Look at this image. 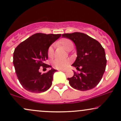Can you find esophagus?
<instances>
[{"label": "esophagus", "mask_w": 121, "mask_h": 121, "mask_svg": "<svg viewBox=\"0 0 121 121\" xmlns=\"http://www.w3.org/2000/svg\"><path fill=\"white\" fill-rule=\"evenodd\" d=\"M60 70L62 71V72H65L66 71V70H64V69H60Z\"/></svg>", "instance_id": "esophagus-1"}]
</instances>
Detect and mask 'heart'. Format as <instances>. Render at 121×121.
<instances>
[{
	"label": "heart",
	"mask_w": 121,
	"mask_h": 121,
	"mask_svg": "<svg viewBox=\"0 0 121 121\" xmlns=\"http://www.w3.org/2000/svg\"><path fill=\"white\" fill-rule=\"evenodd\" d=\"M58 44L64 48L67 51L72 49L73 47V43L72 41L69 39L62 38L59 40L57 43ZM53 48L52 46H50L48 49V56L49 57H52L53 55ZM70 64L69 60L66 59H56L53 61V65L57 69H65L69 66Z\"/></svg>",
	"instance_id": "1"
}]
</instances>
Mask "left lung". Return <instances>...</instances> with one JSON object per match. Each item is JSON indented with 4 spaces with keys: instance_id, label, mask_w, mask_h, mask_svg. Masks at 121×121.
Here are the masks:
<instances>
[{
    "instance_id": "1",
    "label": "left lung",
    "mask_w": 121,
    "mask_h": 121,
    "mask_svg": "<svg viewBox=\"0 0 121 121\" xmlns=\"http://www.w3.org/2000/svg\"><path fill=\"white\" fill-rule=\"evenodd\" d=\"M62 37L74 43L77 57L72 66L81 72H74L73 76L68 78L70 85L79 91L92 89L100 82L105 70L107 59L104 48L98 41L84 33H67Z\"/></svg>"
}]
</instances>
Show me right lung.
Segmentation results:
<instances>
[{"instance_id": "1", "label": "right lung", "mask_w": 121, "mask_h": 121, "mask_svg": "<svg viewBox=\"0 0 121 121\" xmlns=\"http://www.w3.org/2000/svg\"><path fill=\"white\" fill-rule=\"evenodd\" d=\"M61 34L36 33L21 42L14 49L13 65L17 77L22 86L33 93L45 92L52 84L53 74L56 70L51 69L45 73L39 72L51 66L45 64L48 59V49Z\"/></svg>"}]
</instances>
